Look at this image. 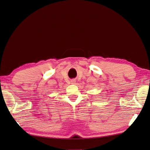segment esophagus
Instances as JSON below:
<instances>
[{
  "label": "esophagus",
  "mask_w": 150,
  "mask_h": 150,
  "mask_svg": "<svg viewBox=\"0 0 150 150\" xmlns=\"http://www.w3.org/2000/svg\"><path fill=\"white\" fill-rule=\"evenodd\" d=\"M75 82H76V80H75V79H72V80H71V84H75Z\"/></svg>",
  "instance_id": "obj_1"
}]
</instances>
